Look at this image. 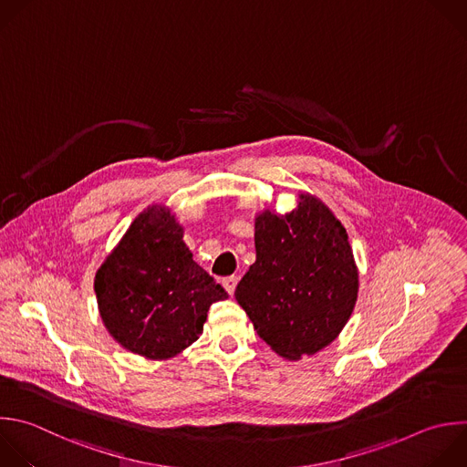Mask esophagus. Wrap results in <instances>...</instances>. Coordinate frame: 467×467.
Returning <instances> with one entry per match:
<instances>
[{
    "mask_svg": "<svg viewBox=\"0 0 467 467\" xmlns=\"http://www.w3.org/2000/svg\"><path fill=\"white\" fill-rule=\"evenodd\" d=\"M222 284H223V287L227 289V293H229V295H233V293H234V289H236V284H238V276H234V275L225 276V278L222 280Z\"/></svg>",
    "mask_w": 467,
    "mask_h": 467,
    "instance_id": "esophagus-1",
    "label": "esophagus"
}]
</instances>
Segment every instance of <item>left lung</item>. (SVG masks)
Listing matches in <instances>:
<instances>
[{"mask_svg": "<svg viewBox=\"0 0 467 467\" xmlns=\"http://www.w3.org/2000/svg\"><path fill=\"white\" fill-rule=\"evenodd\" d=\"M256 262L234 296L256 334L282 358L300 359L330 345L358 300V267L341 222L300 194L284 216L254 222Z\"/></svg>", "mask_w": 467, "mask_h": 467, "instance_id": "1", "label": "left lung"}]
</instances>
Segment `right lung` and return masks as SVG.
<instances>
[{
	"label": "right lung",
	"instance_id": "right-lung-1",
	"mask_svg": "<svg viewBox=\"0 0 467 467\" xmlns=\"http://www.w3.org/2000/svg\"><path fill=\"white\" fill-rule=\"evenodd\" d=\"M100 317L126 350L167 359L203 332L213 302L227 291L202 269L171 213L139 214L95 276Z\"/></svg>",
	"mask_w": 467,
	"mask_h": 467
}]
</instances>
